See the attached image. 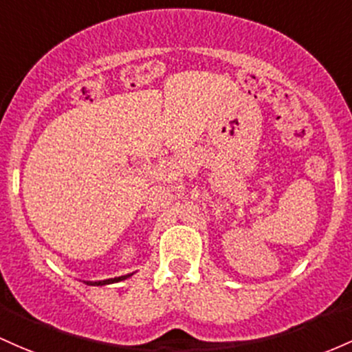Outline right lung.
<instances>
[{"mask_svg":"<svg viewBox=\"0 0 352 352\" xmlns=\"http://www.w3.org/2000/svg\"><path fill=\"white\" fill-rule=\"evenodd\" d=\"M126 277H130V274L129 276H122V277H115V279H107V280H98V283H88L90 285H103V284H111V283H118V280H123V279H126Z\"/></svg>","mask_w":352,"mask_h":352,"instance_id":"right-lung-1","label":"right lung"}]
</instances>
